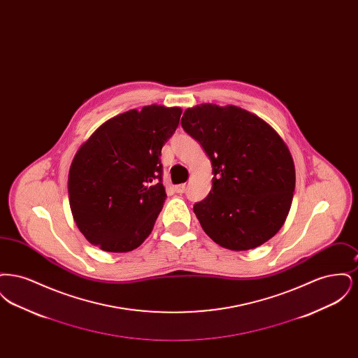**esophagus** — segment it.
I'll list each match as a JSON object with an SVG mask.
<instances>
[{
  "label": "esophagus",
  "mask_w": 358,
  "mask_h": 358,
  "mask_svg": "<svg viewBox=\"0 0 358 358\" xmlns=\"http://www.w3.org/2000/svg\"><path fill=\"white\" fill-rule=\"evenodd\" d=\"M174 190L177 192V193H180V194H182V193H185V190H187V185L185 184H181V185H177V187H174Z\"/></svg>",
  "instance_id": "esophagus-1"
}]
</instances>
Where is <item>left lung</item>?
<instances>
[{
    "mask_svg": "<svg viewBox=\"0 0 358 358\" xmlns=\"http://www.w3.org/2000/svg\"><path fill=\"white\" fill-rule=\"evenodd\" d=\"M181 124L212 164V189L193 206L205 234L232 251L252 250L276 235L295 189L294 161L280 136L232 104L187 108Z\"/></svg>",
    "mask_w": 358,
    "mask_h": 358,
    "instance_id": "8db88e82",
    "label": "left lung"
}]
</instances>
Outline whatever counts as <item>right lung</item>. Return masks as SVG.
<instances>
[{
	"label": "right lung",
	"mask_w": 358,
	"mask_h": 358,
	"mask_svg": "<svg viewBox=\"0 0 358 358\" xmlns=\"http://www.w3.org/2000/svg\"><path fill=\"white\" fill-rule=\"evenodd\" d=\"M180 107L145 106L104 122L75 154L69 173L71 212L79 231L107 252H129L153 231L164 206L161 150Z\"/></svg>",
	"instance_id": "right-lung-1"
}]
</instances>
